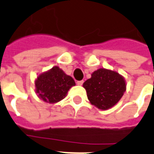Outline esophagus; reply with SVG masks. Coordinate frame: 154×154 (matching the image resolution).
<instances>
[{"label":"esophagus","instance_id":"34e87169","mask_svg":"<svg viewBox=\"0 0 154 154\" xmlns=\"http://www.w3.org/2000/svg\"><path fill=\"white\" fill-rule=\"evenodd\" d=\"M83 83H84V81H78V82H77V84L78 85H82Z\"/></svg>","mask_w":154,"mask_h":154}]
</instances>
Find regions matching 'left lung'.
Here are the masks:
<instances>
[{
  "label": "left lung",
  "instance_id": "left-lung-1",
  "mask_svg": "<svg viewBox=\"0 0 154 154\" xmlns=\"http://www.w3.org/2000/svg\"><path fill=\"white\" fill-rule=\"evenodd\" d=\"M92 105L105 110L115 105L126 89L124 77L112 70L99 69L83 84Z\"/></svg>",
  "mask_w": 154,
  "mask_h": 154
}]
</instances>
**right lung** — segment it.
<instances>
[{
	"label": "right lung",
	"instance_id": "right-lung-1",
	"mask_svg": "<svg viewBox=\"0 0 154 154\" xmlns=\"http://www.w3.org/2000/svg\"><path fill=\"white\" fill-rule=\"evenodd\" d=\"M74 80L57 66L40 74L35 82L36 93L45 102L56 103L64 99L69 89L75 85Z\"/></svg>",
	"mask_w": 154,
	"mask_h": 154
}]
</instances>
